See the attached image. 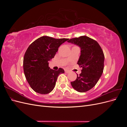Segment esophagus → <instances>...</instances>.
Instances as JSON below:
<instances>
[{
  "mask_svg": "<svg viewBox=\"0 0 127 127\" xmlns=\"http://www.w3.org/2000/svg\"><path fill=\"white\" fill-rule=\"evenodd\" d=\"M69 72H70V71H69L68 70H65V72L67 73V74H68V73H69Z\"/></svg>",
  "mask_w": 127,
  "mask_h": 127,
  "instance_id": "esophagus-1",
  "label": "esophagus"
}]
</instances>
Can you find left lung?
<instances>
[{
  "instance_id": "8db88e82",
  "label": "left lung",
  "mask_w": 127,
  "mask_h": 127,
  "mask_svg": "<svg viewBox=\"0 0 127 127\" xmlns=\"http://www.w3.org/2000/svg\"><path fill=\"white\" fill-rule=\"evenodd\" d=\"M67 42L80 48L77 64L83 69L71 85L78 92H86L96 84L102 75L104 61L103 50L96 41L86 36L72 38Z\"/></svg>"
}]
</instances>
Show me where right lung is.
Listing matches in <instances>:
<instances>
[{
    "label": "right lung",
    "mask_w": 127,
    "mask_h": 127,
    "mask_svg": "<svg viewBox=\"0 0 127 127\" xmlns=\"http://www.w3.org/2000/svg\"><path fill=\"white\" fill-rule=\"evenodd\" d=\"M69 39L39 37L30 45L25 53L23 69L25 76L33 90L41 94H48L55 88L58 76L64 72L63 68L55 70L49 67L61 44Z\"/></svg>",
    "instance_id": "add662e5"
}]
</instances>
